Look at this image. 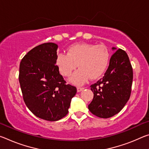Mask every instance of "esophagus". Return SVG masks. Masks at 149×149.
Wrapping results in <instances>:
<instances>
[{
  "label": "esophagus",
  "mask_w": 149,
  "mask_h": 149,
  "mask_svg": "<svg viewBox=\"0 0 149 149\" xmlns=\"http://www.w3.org/2000/svg\"><path fill=\"white\" fill-rule=\"evenodd\" d=\"M84 89H85L84 87H77V92L79 93V92L82 91L84 90Z\"/></svg>",
  "instance_id": "34e87169"
}]
</instances>
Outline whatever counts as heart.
Returning <instances> with one entry per match:
<instances>
[{
    "label": "heart",
    "instance_id": "heart-1",
    "mask_svg": "<svg viewBox=\"0 0 149 149\" xmlns=\"http://www.w3.org/2000/svg\"><path fill=\"white\" fill-rule=\"evenodd\" d=\"M110 52L104 45L89 43L72 45L67 50V54L58 53L56 55V64L63 76L71 75L75 71L69 81L76 85H82L89 77L95 79L104 74L109 65Z\"/></svg>",
    "mask_w": 149,
    "mask_h": 149
}]
</instances>
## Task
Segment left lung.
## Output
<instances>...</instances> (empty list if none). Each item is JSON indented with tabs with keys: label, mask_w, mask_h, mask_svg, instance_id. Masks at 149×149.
<instances>
[{
	"label": "left lung",
	"mask_w": 149,
	"mask_h": 149,
	"mask_svg": "<svg viewBox=\"0 0 149 149\" xmlns=\"http://www.w3.org/2000/svg\"><path fill=\"white\" fill-rule=\"evenodd\" d=\"M110 58L104 77L91 85L94 97L88 106L90 112L101 118L120 112L129 100L133 81V69L126 52L117 50Z\"/></svg>",
	"instance_id": "1"
}]
</instances>
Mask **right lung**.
<instances>
[{"label": "right lung", "mask_w": 149, "mask_h": 149, "mask_svg": "<svg viewBox=\"0 0 149 149\" xmlns=\"http://www.w3.org/2000/svg\"><path fill=\"white\" fill-rule=\"evenodd\" d=\"M58 45L46 42L35 47L22 58L19 81L24 102L42 120L58 121L68 112L75 87L65 84L56 65Z\"/></svg>", "instance_id": "obj_1"}]
</instances>
